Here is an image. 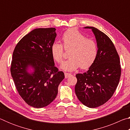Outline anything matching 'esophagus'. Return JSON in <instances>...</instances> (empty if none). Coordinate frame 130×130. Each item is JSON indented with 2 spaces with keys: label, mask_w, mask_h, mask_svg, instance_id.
Segmentation results:
<instances>
[{
  "label": "esophagus",
  "mask_w": 130,
  "mask_h": 130,
  "mask_svg": "<svg viewBox=\"0 0 130 130\" xmlns=\"http://www.w3.org/2000/svg\"><path fill=\"white\" fill-rule=\"evenodd\" d=\"M72 76V74L70 73H65V77L66 78H67L69 77H70Z\"/></svg>",
  "instance_id": "34e87169"
}]
</instances>
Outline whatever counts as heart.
Here are the masks:
<instances>
[{"label":"heart","mask_w":130,"mask_h":130,"mask_svg":"<svg viewBox=\"0 0 130 130\" xmlns=\"http://www.w3.org/2000/svg\"><path fill=\"white\" fill-rule=\"evenodd\" d=\"M63 47L70 50V58L61 65V68L67 71H73L80 67L82 69L89 68L94 63L98 53V47L93 39L87 38L82 32L74 28L68 30L62 37ZM58 42H54L51 47L54 60L61 63L64 59V49Z\"/></svg>","instance_id":"obj_1"}]
</instances>
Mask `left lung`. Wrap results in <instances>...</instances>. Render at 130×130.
<instances>
[{
  "instance_id": "left-lung-1",
  "label": "left lung",
  "mask_w": 130,
  "mask_h": 130,
  "mask_svg": "<svg viewBox=\"0 0 130 130\" xmlns=\"http://www.w3.org/2000/svg\"><path fill=\"white\" fill-rule=\"evenodd\" d=\"M92 29L98 47V56L87 72L76 74L75 93L78 99L89 108H96L108 101L115 92L121 75L120 58L113 43L104 32Z\"/></svg>"
}]
</instances>
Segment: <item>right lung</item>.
Returning <instances> with one entry per match:
<instances>
[{
	"instance_id": "obj_1",
	"label": "right lung",
	"mask_w": 130,
	"mask_h": 130,
	"mask_svg": "<svg viewBox=\"0 0 130 130\" xmlns=\"http://www.w3.org/2000/svg\"><path fill=\"white\" fill-rule=\"evenodd\" d=\"M55 28H36L15 46L11 74L19 95L28 105L40 108L50 104L58 93L64 73L54 66L51 47L57 36ZM30 67L34 71L28 72Z\"/></svg>"
}]
</instances>
